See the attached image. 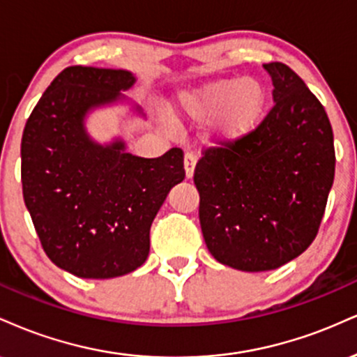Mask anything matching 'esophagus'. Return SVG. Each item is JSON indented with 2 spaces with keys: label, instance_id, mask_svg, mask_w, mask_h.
I'll return each mask as SVG.
<instances>
[{
  "label": "esophagus",
  "instance_id": "obj_1",
  "mask_svg": "<svg viewBox=\"0 0 357 357\" xmlns=\"http://www.w3.org/2000/svg\"><path fill=\"white\" fill-rule=\"evenodd\" d=\"M195 163H197L195 155H194V153H185V157H183V167H185V175H187V178L194 177Z\"/></svg>",
  "mask_w": 357,
  "mask_h": 357
}]
</instances>
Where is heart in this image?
I'll use <instances>...</instances> for the list:
<instances>
[{"instance_id":"heart-1","label":"heart","mask_w":357,"mask_h":357,"mask_svg":"<svg viewBox=\"0 0 357 357\" xmlns=\"http://www.w3.org/2000/svg\"><path fill=\"white\" fill-rule=\"evenodd\" d=\"M266 107L267 90L259 79L219 78L178 93L172 112L178 120H212L208 144L234 145L252 133Z\"/></svg>"}]
</instances>
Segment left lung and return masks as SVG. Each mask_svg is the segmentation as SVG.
Segmentation results:
<instances>
[{"mask_svg":"<svg viewBox=\"0 0 357 357\" xmlns=\"http://www.w3.org/2000/svg\"><path fill=\"white\" fill-rule=\"evenodd\" d=\"M274 107L234 145L195 167L199 219L208 252L244 272L278 269L312 244L334 182L328 113L284 63L264 65Z\"/></svg>","mask_w":357,"mask_h":357,"instance_id":"obj_1","label":"left lung"}]
</instances>
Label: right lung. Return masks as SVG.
<instances>
[{
	"label": "right lung",
	"mask_w": 357,
	"mask_h": 357,
	"mask_svg": "<svg viewBox=\"0 0 357 357\" xmlns=\"http://www.w3.org/2000/svg\"><path fill=\"white\" fill-rule=\"evenodd\" d=\"M137 77L128 70L68 66L46 88L21 140L23 199L46 255L83 279H112L133 272L150 252V227L167 195L185 178L183 153L158 158L127 150L123 137L98 142L91 113L128 108L125 95Z\"/></svg>",
	"instance_id": "add662e5"
}]
</instances>
